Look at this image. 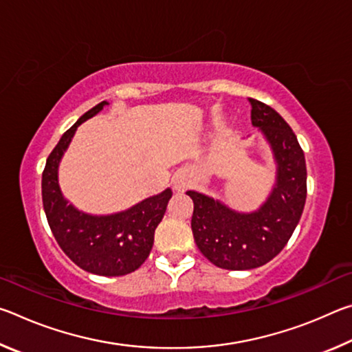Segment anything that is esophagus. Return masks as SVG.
I'll return each mask as SVG.
<instances>
[{
	"instance_id": "1",
	"label": "esophagus",
	"mask_w": 352,
	"mask_h": 352,
	"mask_svg": "<svg viewBox=\"0 0 352 352\" xmlns=\"http://www.w3.org/2000/svg\"><path fill=\"white\" fill-rule=\"evenodd\" d=\"M186 186H188V183H186V180H184V178L177 177L175 180H174V188H175L177 190H183Z\"/></svg>"
}]
</instances>
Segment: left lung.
<instances>
[{
    "instance_id": "obj_1",
    "label": "left lung",
    "mask_w": 352,
    "mask_h": 352,
    "mask_svg": "<svg viewBox=\"0 0 352 352\" xmlns=\"http://www.w3.org/2000/svg\"><path fill=\"white\" fill-rule=\"evenodd\" d=\"M252 104V124L272 146L276 183L264 205L254 212H236L208 195L188 190L194 201V241L201 254L226 270H250L267 264L289 242L305 210L307 172L305 152L294 130L264 102Z\"/></svg>"
}]
</instances>
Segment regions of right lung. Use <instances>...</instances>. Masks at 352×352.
<instances>
[{"label":"right lung","mask_w":352,"mask_h":352,"mask_svg":"<svg viewBox=\"0 0 352 352\" xmlns=\"http://www.w3.org/2000/svg\"><path fill=\"white\" fill-rule=\"evenodd\" d=\"M109 102H100L79 118L63 133L46 160L41 175V197L50 228L63 253L82 270L100 276H122L135 272L147 259L153 234L168 208L172 190L140 201L126 211L110 216H91L69 205L58 186V163L76 129Z\"/></svg>","instance_id":"obj_1"}]
</instances>
